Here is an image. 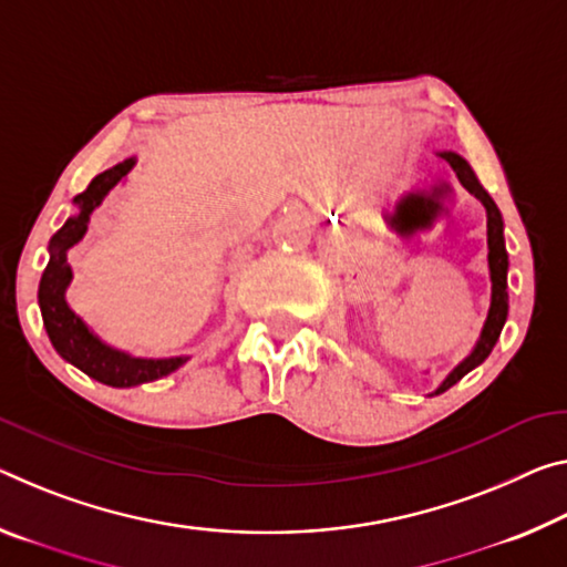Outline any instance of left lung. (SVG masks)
Listing matches in <instances>:
<instances>
[{"label":"left lung","instance_id":"left-lung-1","mask_svg":"<svg viewBox=\"0 0 567 567\" xmlns=\"http://www.w3.org/2000/svg\"><path fill=\"white\" fill-rule=\"evenodd\" d=\"M442 158L454 168L456 178H460L466 192L477 196V199L484 204V209H487L492 308H489L487 322H484V330H482L477 348L472 350V355L466 358L462 365L454 368V373L449 375L442 385H439L436 393H444L446 389H452L456 381H462L464 375L472 371V368H477L484 358L492 353V348H494V343H497V338L502 332V326H505V320H507V249H505V235H502V227H505V224H502V214L497 209V204H494L492 196L484 192L482 184L477 182V176H474V171L470 168V164H466L462 156L446 151V154H442ZM436 209H439V204L434 199H426V196H409V199L401 204V212L393 217V224H396L401 231H413L416 227H424V224H429L431 214H434Z\"/></svg>","mask_w":567,"mask_h":567}]
</instances>
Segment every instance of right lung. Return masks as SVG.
<instances>
[{
  "mask_svg": "<svg viewBox=\"0 0 567 567\" xmlns=\"http://www.w3.org/2000/svg\"><path fill=\"white\" fill-rule=\"evenodd\" d=\"M133 161H123V164L113 166L97 174L93 182L87 184L83 194L75 196V204L80 206L78 217H70L50 239V262L44 267L42 280H40V310L44 330L55 346L58 353L78 365L80 371L87 373L90 379L101 381L105 385H138L148 383L164 375L174 373L178 365L186 363V358H166V361H146V358H131L103 346L93 332L85 328V322L80 320L65 302V287L70 285V265L65 251L83 239L87 229V217L97 204L103 202V196L128 174Z\"/></svg>",
  "mask_w": 567,
  "mask_h": 567,
  "instance_id": "right-lung-1",
  "label": "right lung"
}]
</instances>
